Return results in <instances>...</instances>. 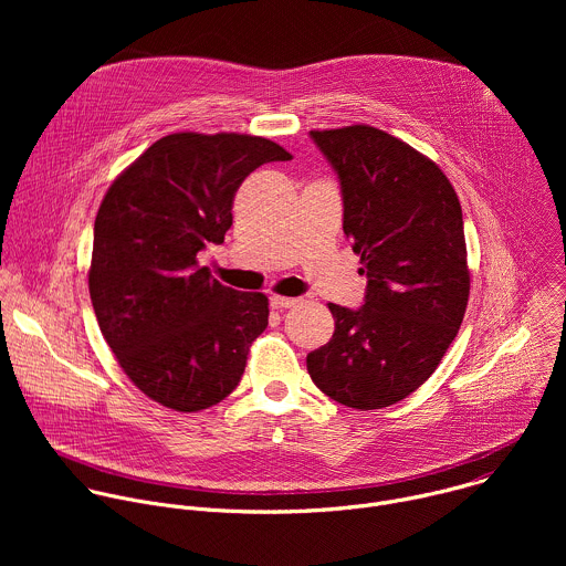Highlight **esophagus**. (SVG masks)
Returning <instances> with one entry per match:
<instances>
[{
  "instance_id": "obj_1",
  "label": "esophagus",
  "mask_w": 566,
  "mask_h": 566,
  "mask_svg": "<svg viewBox=\"0 0 566 566\" xmlns=\"http://www.w3.org/2000/svg\"><path fill=\"white\" fill-rule=\"evenodd\" d=\"M297 304V297H284V295H271L273 308H291Z\"/></svg>"
}]
</instances>
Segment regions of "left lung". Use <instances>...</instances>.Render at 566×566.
<instances>
[{
    "instance_id": "left-lung-1",
    "label": "left lung",
    "mask_w": 566,
    "mask_h": 566,
    "mask_svg": "<svg viewBox=\"0 0 566 566\" xmlns=\"http://www.w3.org/2000/svg\"><path fill=\"white\" fill-rule=\"evenodd\" d=\"M311 138L340 179L343 230L367 291L360 308L329 304L336 332L306 369L347 408H389L432 376L461 327L470 295L461 206L434 160L382 129Z\"/></svg>"
}]
</instances>
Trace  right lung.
<instances>
[{"label":"right lung","instance_id":"1","mask_svg":"<svg viewBox=\"0 0 566 566\" xmlns=\"http://www.w3.org/2000/svg\"><path fill=\"white\" fill-rule=\"evenodd\" d=\"M291 160L249 134L158 138L109 186L94 223L90 293L129 380L177 412L217 406L269 325V297L217 282L197 255L221 244L253 170Z\"/></svg>","mask_w":566,"mask_h":566}]
</instances>
